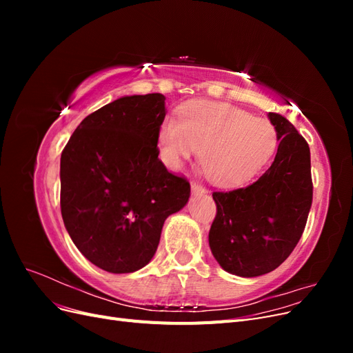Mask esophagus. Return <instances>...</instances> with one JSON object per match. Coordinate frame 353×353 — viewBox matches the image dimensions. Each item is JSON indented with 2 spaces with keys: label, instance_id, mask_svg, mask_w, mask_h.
I'll list each match as a JSON object with an SVG mask.
<instances>
[{
  "label": "esophagus",
  "instance_id": "34e87169",
  "mask_svg": "<svg viewBox=\"0 0 353 353\" xmlns=\"http://www.w3.org/2000/svg\"><path fill=\"white\" fill-rule=\"evenodd\" d=\"M191 190H193V193H206V190L203 188L199 183H196V181L191 183Z\"/></svg>",
  "mask_w": 353,
  "mask_h": 353
}]
</instances>
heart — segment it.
<instances>
[{
	"label": "heart",
	"mask_w": 353,
	"mask_h": 353,
	"mask_svg": "<svg viewBox=\"0 0 353 353\" xmlns=\"http://www.w3.org/2000/svg\"><path fill=\"white\" fill-rule=\"evenodd\" d=\"M179 121L166 117L157 131L162 163L178 170L197 156L209 179L221 187L250 181L268 163L279 144L275 126L266 119L227 103L196 100L178 112Z\"/></svg>",
	"instance_id": "b5f03b06"
}]
</instances>
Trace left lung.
<instances>
[{
    "instance_id": "left-lung-1",
    "label": "left lung",
    "mask_w": 353,
    "mask_h": 353,
    "mask_svg": "<svg viewBox=\"0 0 353 353\" xmlns=\"http://www.w3.org/2000/svg\"><path fill=\"white\" fill-rule=\"evenodd\" d=\"M268 116L280 140L272 165L248 187L212 194L216 216L210 250L223 270L239 276L279 268L301 240L312 205L309 145L284 116Z\"/></svg>"
}]
</instances>
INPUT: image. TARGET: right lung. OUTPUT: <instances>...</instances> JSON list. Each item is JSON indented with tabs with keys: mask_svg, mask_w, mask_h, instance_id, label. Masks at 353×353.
Here are the masks:
<instances>
[{
	"mask_svg": "<svg viewBox=\"0 0 353 353\" xmlns=\"http://www.w3.org/2000/svg\"><path fill=\"white\" fill-rule=\"evenodd\" d=\"M165 97H122L88 114L60 160V208L69 236L99 268L126 274L156 253L165 219L185 206L187 178L157 156Z\"/></svg>",
	"mask_w": 353,
	"mask_h": 353,
	"instance_id": "1",
	"label": "right lung"
}]
</instances>
